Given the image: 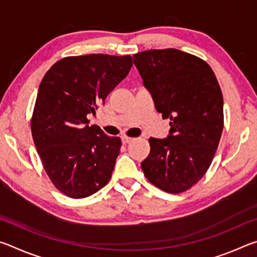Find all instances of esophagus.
<instances>
[{"mask_svg": "<svg viewBox=\"0 0 257 257\" xmlns=\"http://www.w3.org/2000/svg\"><path fill=\"white\" fill-rule=\"evenodd\" d=\"M121 139H122V143H123V144H128V143L132 142L134 138H132V137H128V136H122V137H121Z\"/></svg>", "mask_w": 257, "mask_h": 257, "instance_id": "esophagus-1", "label": "esophagus"}]
</instances>
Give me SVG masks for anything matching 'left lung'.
I'll list each match as a JSON object with an SVG mask.
<instances>
[{"mask_svg": "<svg viewBox=\"0 0 257 257\" xmlns=\"http://www.w3.org/2000/svg\"><path fill=\"white\" fill-rule=\"evenodd\" d=\"M133 59L156 111L171 125L168 138L149 139L151 152L142 169L161 190L184 193L205 175L219 146L223 130L220 85L205 61L179 50H149Z\"/></svg>", "mask_w": 257, "mask_h": 257, "instance_id": "8db88e82", "label": "left lung"}]
</instances>
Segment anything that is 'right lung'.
Here are the masks:
<instances>
[{
  "label": "right lung",
  "instance_id": "add662e5",
  "mask_svg": "<svg viewBox=\"0 0 257 257\" xmlns=\"http://www.w3.org/2000/svg\"><path fill=\"white\" fill-rule=\"evenodd\" d=\"M132 66L130 55L67 56L43 78L30 128L45 172L69 197H88L111 179L121 139L88 125L87 115L95 114Z\"/></svg>",
  "mask_w": 257,
  "mask_h": 257
}]
</instances>
